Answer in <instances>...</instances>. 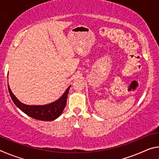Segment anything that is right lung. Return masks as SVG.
<instances>
[{
    "label": "right lung",
    "instance_id": "obj_1",
    "mask_svg": "<svg viewBox=\"0 0 159 159\" xmlns=\"http://www.w3.org/2000/svg\"><path fill=\"white\" fill-rule=\"evenodd\" d=\"M70 86L67 88L65 93L61 98L57 99V101L50 103L46 105H34L29 106L21 103L17 99V98L13 95L11 90L8 85V91L11 97L13 102L21 111L25 113L26 115L35 119L40 120H45V121H50L53 120L58 118L62 113L63 110L66 104V99L68 95Z\"/></svg>",
    "mask_w": 159,
    "mask_h": 159
}]
</instances>
